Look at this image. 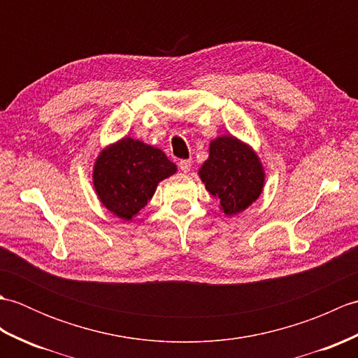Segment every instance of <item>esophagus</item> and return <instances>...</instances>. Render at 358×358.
Returning <instances> with one entry per match:
<instances>
[{"instance_id":"esophagus-1","label":"esophagus","mask_w":358,"mask_h":358,"mask_svg":"<svg viewBox=\"0 0 358 358\" xmlns=\"http://www.w3.org/2000/svg\"><path fill=\"white\" fill-rule=\"evenodd\" d=\"M178 166H180V169L186 173V172L191 171V167H192V162H191V159H181V162L178 163Z\"/></svg>"}]
</instances>
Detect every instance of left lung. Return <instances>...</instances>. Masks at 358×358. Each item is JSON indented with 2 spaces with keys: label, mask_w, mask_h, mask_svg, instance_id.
I'll return each mask as SVG.
<instances>
[{
  "label": "left lung",
  "mask_w": 358,
  "mask_h": 358,
  "mask_svg": "<svg viewBox=\"0 0 358 358\" xmlns=\"http://www.w3.org/2000/svg\"><path fill=\"white\" fill-rule=\"evenodd\" d=\"M208 192L220 200V210L237 215L258 200L264 187V167L250 144L234 135L209 143V157L199 169Z\"/></svg>",
  "instance_id": "1"
}]
</instances>
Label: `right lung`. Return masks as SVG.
<instances>
[{"label": "right lung", "instance_id": "obj_1", "mask_svg": "<svg viewBox=\"0 0 358 358\" xmlns=\"http://www.w3.org/2000/svg\"><path fill=\"white\" fill-rule=\"evenodd\" d=\"M177 172L164 152L123 136L95 158L92 183L98 200L110 214L132 222L154 196L157 186Z\"/></svg>", "mask_w": 358, "mask_h": 358}]
</instances>
